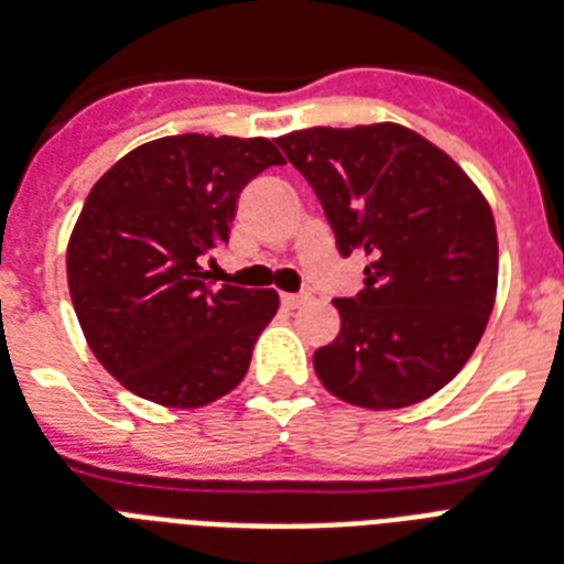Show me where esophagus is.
I'll return each instance as SVG.
<instances>
[{
    "label": "esophagus",
    "mask_w": 564,
    "mask_h": 564,
    "mask_svg": "<svg viewBox=\"0 0 564 564\" xmlns=\"http://www.w3.org/2000/svg\"><path fill=\"white\" fill-rule=\"evenodd\" d=\"M302 302H308V293H282V305L285 308H300Z\"/></svg>",
    "instance_id": "34e87169"
}]
</instances>
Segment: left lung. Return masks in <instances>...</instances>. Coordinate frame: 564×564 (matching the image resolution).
<instances>
[{
	"mask_svg": "<svg viewBox=\"0 0 564 564\" xmlns=\"http://www.w3.org/2000/svg\"><path fill=\"white\" fill-rule=\"evenodd\" d=\"M323 204L343 256L366 253V288L334 300L339 334L316 377L351 406L403 409L473 357L499 288L492 209L444 149L400 123L314 126L276 138Z\"/></svg>",
	"mask_w": 564,
	"mask_h": 564,
	"instance_id": "8db88e82",
	"label": "left lung"
}]
</instances>
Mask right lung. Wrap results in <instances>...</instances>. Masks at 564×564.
Wrapping results in <instances>:
<instances>
[{
    "label": "right lung",
    "instance_id": "add662e5",
    "mask_svg": "<svg viewBox=\"0 0 564 564\" xmlns=\"http://www.w3.org/2000/svg\"><path fill=\"white\" fill-rule=\"evenodd\" d=\"M285 164L268 138L170 134L97 181L68 239L65 271L88 348L152 403L198 409L248 375L271 288H216L204 256L227 241L250 178Z\"/></svg>",
    "mask_w": 564,
    "mask_h": 564
}]
</instances>
